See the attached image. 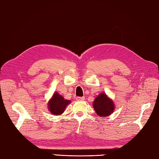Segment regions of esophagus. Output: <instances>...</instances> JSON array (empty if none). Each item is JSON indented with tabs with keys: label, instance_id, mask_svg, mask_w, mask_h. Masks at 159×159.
<instances>
[{
	"label": "esophagus",
	"instance_id": "1",
	"mask_svg": "<svg viewBox=\"0 0 159 159\" xmlns=\"http://www.w3.org/2000/svg\"><path fill=\"white\" fill-rule=\"evenodd\" d=\"M76 100L77 101H83V100H84V97H77Z\"/></svg>",
	"mask_w": 159,
	"mask_h": 159
}]
</instances>
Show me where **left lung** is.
Returning a JSON list of instances; mask_svg holds the SVG:
<instances>
[{
    "label": "left lung",
    "mask_w": 159,
    "mask_h": 159,
    "mask_svg": "<svg viewBox=\"0 0 159 159\" xmlns=\"http://www.w3.org/2000/svg\"><path fill=\"white\" fill-rule=\"evenodd\" d=\"M93 107L98 116L106 117L111 114L114 110V104L112 100L105 93H101L97 96L93 102Z\"/></svg>",
    "instance_id": "8db88e82"
}]
</instances>
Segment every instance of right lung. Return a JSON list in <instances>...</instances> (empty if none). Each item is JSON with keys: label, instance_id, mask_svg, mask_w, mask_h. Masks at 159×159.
Masks as SVG:
<instances>
[{"label": "right lung", "instance_id": "1", "mask_svg": "<svg viewBox=\"0 0 159 159\" xmlns=\"http://www.w3.org/2000/svg\"><path fill=\"white\" fill-rule=\"evenodd\" d=\"M69 103H70V100H64L61 95L57 93H55L48 103V109L52 114L60 115L64 111L65 108Z\"/></svg>", "mask_w": 159, "mask_h": 159}]
</instances>
